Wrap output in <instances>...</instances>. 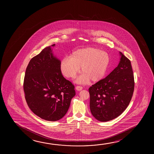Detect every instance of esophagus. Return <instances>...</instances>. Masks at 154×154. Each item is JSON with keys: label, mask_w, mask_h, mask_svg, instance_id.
I'll list each match as a JSON object with an SVG mask.
<instances>
[{"label": "esophagus", "mask_w": 154, "mask_h": 154, "mask_svg": "<svg viewBox=\"0 0 154 154\" xmlns=\"http://www.w3.org/2000/svg\"><path fill=\"white\" fill-rule=\"evenodd\" d=\"M76 90L78 91H81L83 89V87L81 86H77L76 87Z\"/></svg>", "instance_id": "obj_1"}]
</instances>
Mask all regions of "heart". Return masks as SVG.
Listing matches in <instances>:
<instances>
[{
    "label": "heart",
    "mask_w": 154,
    "mask_h": 154,
    "mask_svg": "<svg viewBox=\"0 0 154 154\" xmlns=\"http://www.w3.org/2000/svg\"><path fill=\"white\" fill-rule=\"evenodd\" d=\"M110 58L109 54L94 47L80 49L74 51L70 58H64L61 63V70L66 77L74 78L79 73L77 79L79 83L100 81L105 76L109 66Z\"/></svg>",
    "instance_id": "b5f03b06"
}]
</instances>
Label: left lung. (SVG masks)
I'll list each match as a JSON object with an SVG mask.
<instances>
[{
    "label": "left lung",
    "instance_id": "left-lung-1",
    "mask_svg": "<svg viewBox=\"0 0 154 154\" xmlns=\"http://www.w3.org/2000/svg\"><path fill=\"white\" fill-rule=\"evenodd\" d=\"M120 54L118 66L88 88L91 113L99 121H110L121 115L133 97L135 83L131 62Z\"/></svg>",
    "mask_w": 154,
    "mask_h": 154
}]
</instances>
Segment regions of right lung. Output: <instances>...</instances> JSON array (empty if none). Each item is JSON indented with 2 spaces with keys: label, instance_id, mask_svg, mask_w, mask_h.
<instances>
[{
  "label": "right lung",
  "instance_id": "add662e5",
  "mask_svg": "<svg viewBox=\"0 0 154 154\" xmlns=\"http://www.w3.org/2000/svg\"><path fill=\"white\" fill-rule=\"evenodd\" d=\"M32 58L26 70L23 91L29 108L45 120L57 121L68 112L76 95L75 86L63 76L61 61L51 46Z\"/></svg>",
  "mask_w": 154,
  "mask_h": 154
}]
</instances>
